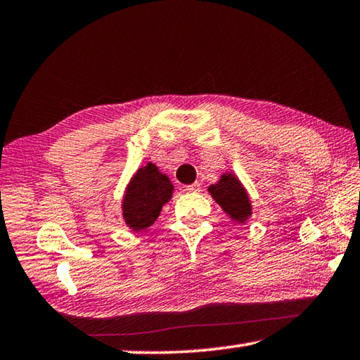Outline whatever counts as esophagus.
Returning <instances> with one entry per match:
<instances>
[{
  "instance_id": "34e87169",
  "label": "esophagus",
  "mask_w": 360,
  "mask_h": 360,
  "mask_svg": "<svg viewBox=\"0 0 360 360\" xmlns=\"http://www.w3.org/2000/svg\"><path fill=\"white\" fill-rule=\"evenodd\" d=\"M186 191L187 192H200L202 191V186H200V182H193L191 186H186Z\"/></svg>"
}]
</instances>
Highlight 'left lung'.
I'll return each instance as SVG.
<instances>
[{
  "label": "left lung",
  "instance_id": "obj_1",
  "mask_svg": "<svg viewBox=\"0 0 360 360\" xmlns=\"http://www.w3.org/2000/svg\"><path fill=\"white\" fill-rule=\"evenodd\" d=\"M208 191L233 221L245 222L251 216V203H249L248 193L235 176L222 174V179L216 186H211Z\"/></svg>",
  "mask_w": 360,
  "mask_h": 360
}]
</instances>
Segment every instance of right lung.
Listing matches in <instances>:
<instances>
[{
  "instance_id": "1",
  "label": "right lung",
  "mask_w": 360,
  "mask_h": 360,
  "mask_svg": "<svg viewBox=\"0 0 360 360\" xmlns=\"http://www.w3.org/2000/svg\"><path fill=\"white\" fill-rule=\"evenodd\" d=\"M174 187L158 168L148 163L131 179L124 198L125 222L133 230H144L155 222L162 206L172 198Z\"/></svg>"
}]
</instances>
